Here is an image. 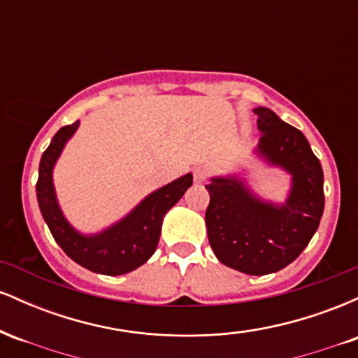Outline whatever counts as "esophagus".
Wrapping results in <instances>:
<instances>
[{
  "instance_id": "obj_1",
  "label": "esophagus",
  "mask_w": 358,
  "mask_h": 358,
  "mask_svg": "<svg viewBox=\"0 0 358 358\" xmlns=\"http://www.w3.org/2000/svg\"><path fill=\"white\" fill-rule=\"evenodd\" d=\"M205 178H207V171L203 168H195L193 170V180H195V183H202Z\"/></svg>"
}]
</instances>
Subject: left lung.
Masks as SVG:
<instances>
[{
	"label": "left lung",
	"instance_id": "8db88e82",
	"mask_svg": "<svg viewBox=\"0 0 358 358\" xmlns=\"http://www.w3.org/2000/svg\"><path fill=\"white\" fill-rule=\"evenodd\" d=\"M261 131L257 151L289 171L293 188L286 203L261 202L241 180L212 178L205 224L210 248L222 264L245 274L276 273L296 259L323 215V170L305 134L273 110L254 109Z\"/></svg>",
	"mask_w": 358,
	"mask_h": 358
}]
</instances>
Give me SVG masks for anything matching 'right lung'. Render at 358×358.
I'll list each match as a JSON object with an SVG mask.
<instances>
[{
	"label": "right lung",
	"instance_id": "right-lung-1",
	"mask_svg": "<svg viewBox=\"0 0 358 358\" xmlns=\"http://www.w3.org/2000/svg\"><path fill=\"white\" fill-rule=\"evenodd\" d=\"M77 126L79 121L60 127L53 136L50 146L43 151L38 168V182H36V199H38L40 210L53 239L72 261L92 273L108 274V276L126 274L145 264L153 256L162 234L163 217L182 199L187 188L192 187L193 176L192 173L185 175L148 195L126 219L117 222L108 231L97 236H80L62 215L52 182L53 165L67 139L76 133Z\"/></svg>",
	"mask_w": 358,
	"mask_h": 358
}]
</instances>
